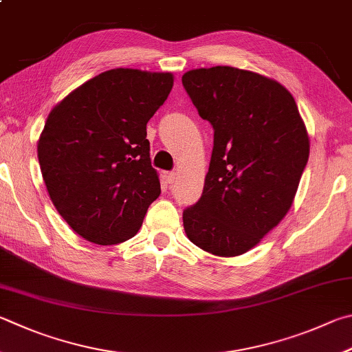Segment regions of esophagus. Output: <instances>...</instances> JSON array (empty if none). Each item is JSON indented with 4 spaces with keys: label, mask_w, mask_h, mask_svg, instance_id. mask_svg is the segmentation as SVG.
<instances>
[{
    "label": "esophagus",
    "mask_w": 352,
    "mask_h": 352,
    "mask_svg": "<svg viewBox=\"0 0 352 352\" xmlns=\"http://www.w3.org/2000/svg\"><path fill=\"white\" fill-rule=\"evenodd\" d=\"M164 177H166V182H168L169 184H172L175 182V178H177V174L175 172H166L164 174Z\"/></svg>",
    "instance_id": "esophagus-1"
}]
</instances>
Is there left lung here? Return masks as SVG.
Masks as SVG:
<instances>
[{
    "label": "left lung",
    "instance_id": "obj_1",
    "mask_svg": "<svg viewBox=\"0 0 352 352\" xmlns=\"http://www.w3.org/2000/svg\"><path fill=\"white\" fill-rule=\"evenodd\" d=\"M214 127L203 194L183 210L188 239L220 257L248 252L289 210L309 157V137L280 82L231 66L182 76Z\"/></svg>",
    "mask_w": 352,
    "mask_h": 352
}]
</instances>
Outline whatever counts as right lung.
I'll list each match as a JSON object with an SVG mask.
<instances>
[{
  "mask_svg": "<svg viewBox=\"0 0 352 352\" xmlns=\"http://www.w3.org/2000/svg\"><path fill=\"white\" fill-rule=\"evenodd\" d=\"M174 85L168 72L112 69L50 111L38 162L54 206L97 245L132 239L162 189L146 124Z\"/></svg>",
  "mask_w": 352,
  "mask_h": 352,
  "instance_id": "add662e5",
  "label": "right lung"
}]
</instances>
